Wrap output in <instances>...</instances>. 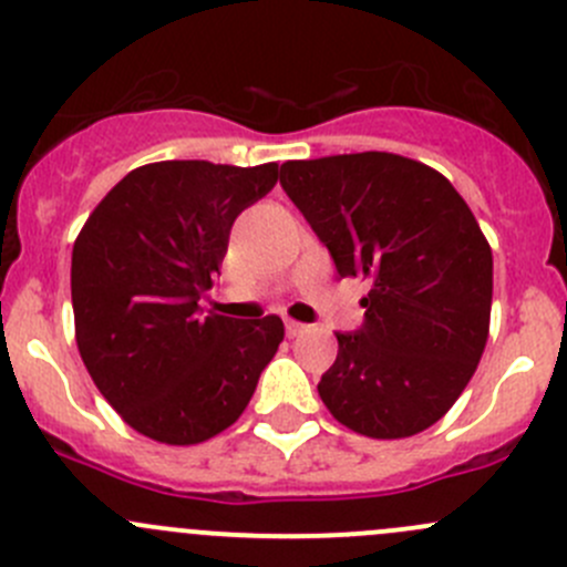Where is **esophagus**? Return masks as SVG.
Returning <instances> with one entry per match:
<instances>
[{"label":"esophagus","instance_id":"obj_1","mask_svg":"<svg viewBox=\"0 0 567 567\" xmlns=\"http://www.w3.org/2000/svg\"><path fill=\"white\" fill-rule=\"evenodd\" d=\"M285 331H288V337H299V334H305L307 326L299 323V320H288V323H285Z\"/></svg>","mask_w":567,"mask_h":567}]
</instances>
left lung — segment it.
Listing matches in <instances>:
<instances>
[{
  "instance_id": "left-lung-1",
  "label": "left lung",
  "mask_w": 567,
  "mask_h": 567,
  "mask_svg": "<svg viewBox=\"0 0 567 567\" xmlns=\"http://www.w3.org/2000/svg\"><path fill=\"white\" fill-rule=\"evenodd\" d=\"M279 183L334 257L368 279L364 326L337 334L318 394L340 425L405 439L442 420L477 370L494 257L442 173L398 153L285 162Z\"/></svg>"
}]
</instances>
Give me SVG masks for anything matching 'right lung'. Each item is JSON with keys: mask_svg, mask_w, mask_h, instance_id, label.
<instances>
[{"mask_svg": "<svg viewBox=\"0 0 567 567\" xmlns=\"http://www.w3.org/2000/svg\"><path fill=\"white\" fill-rule=\"evenodd\" d=\"M279 164L156 162L131 169L73 244L76 346L125 425L188 447L227 431L285 337L277 316H199L236 216Z\"/></svg>", "mask_w": 567, "mask_h": 567, "instance_id": "obj_1", "label": "right lung"}]
</instances>
